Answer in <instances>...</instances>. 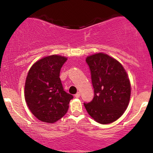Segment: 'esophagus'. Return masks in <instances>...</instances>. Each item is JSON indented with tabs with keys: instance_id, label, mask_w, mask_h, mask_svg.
Segmentation results:
<instances>
[{
	"instance_id": "esophagus-1",
	"label": "esophagus",
	"mask_w": 153,
	"mask_h": 153,
	"mask_svg": "<svg viewBox=\"0 0 153 153\" xmlns=\"http://www.w3.org/2000/svg\"><path fill=\"white\" fill-rule=\"evenodd\" d=\"M75 96V97L76 98H79V97H80V96H81V93L80 92H78V93H77L76 95H74Z\"/></svg>"
}]
</instances>
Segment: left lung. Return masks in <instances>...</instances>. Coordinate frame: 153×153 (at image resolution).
<instances>
[{"instance_id":"1","label":"left lung","mask_w":153,"mask_h":153,"mask_svg":"<svg viewBox=\"0 0 153 153\" xmlns=\"http://www.w3.org/2000/svg\"><path fill=\"white\" fill-rule=\"evenodd\" d=\"M91 73L94 97L83 103L88 114L100 124L111 123L124 114L128 106L131 85L123 66L104 53L88 56L85 59Z\"/></svg>"}]
</instances>
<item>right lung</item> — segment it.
Wrapping results in <instances>:
<instances>
[{"mask_svg":"<svg viewBox=\"0 0 153 153\" xmlns=\"http://www.w3.org/2000/svg\"><path fill=\"white\" fill-rule=\"evenodd\" d=\"M68 58L52 55L31 67L25 83L24 96L31 113L42 122L53 123L66 114L73 98L63 90L60 69Z\"/></svg>","mask_w":153,"mask_h":153,"instance_id":"obj_1","label":"right lung"}]
</instances>
